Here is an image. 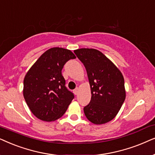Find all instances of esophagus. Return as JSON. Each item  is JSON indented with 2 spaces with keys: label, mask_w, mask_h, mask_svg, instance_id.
<instances>
[{
  "label": "esophagus",
  "mask_w": 155,
  "mask_h": 155,
  "mask_svg": "<svg viewBox=\"0 0 155 155\" xmlns=\"http://www.w3.org/2000/svg\"><path fill=\"white\" fill-rule=\"evenodd\" d=\"M78 92H79V88H76L74 90V94H75V95H77V94H78Z\"/></svg>",
  "instance_id": "1"
}]
</instances>
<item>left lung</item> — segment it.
Here are the masks:
<instances>
[{
	"label": "left lung",
	"mask_w": 155,
	"mask_h": 155,
	"mask_svg": "<svg viewBox=\"0 0 155 155\" xmlns=\"http://www.w3.org/2000/svg\"><path fill=\"white\" fill-rule=\"evenodd\" d=\"M74 52L84 64L91 86V101L84 108L86 117L96 125L112 120L125 99L122 73L97 49L81 48Z\"/></svg>",
	"instance_id": "1"
}]
</instances>
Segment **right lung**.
I'll return each mask as SVG.
<instances>
[{
    "instance_id": "add662e5",
    "label": "right lung",
    "mask_w": 155,
    "mask_h": 155,
    "mask_svg": "<svg viewBox=\"0 0 155 155\" xmlns=\"http://www.w3.org/2000/svg\"><path fill=\"white\" fill-rule=\"evenodd\" d=\"M76 56L71 51L53 47L43 53L27 72L23 96L35 116L43 121L56 120L64 114L74 98L65 86L64 65Z\"/></svg>"
}]
</instances>
